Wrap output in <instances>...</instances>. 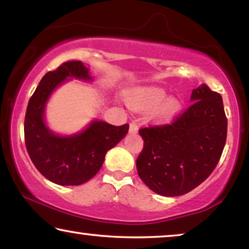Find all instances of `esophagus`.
Returning a JSON list of instances; mask_svg holds the SVG:
<instances>
[{
    "label": "esophagus",
    "instance_id": "esophagus-1",
    "mask_svg": "<svg viewBox=\"0 0 249 249\" xmlns=\"http://www.w3.org/2000/svg\"><path fill=\"white\" fill-rule=\"evenodd\" d=\"M138 132V125L136 124H130L129 125V134L130 135H135Z\"/></svg>",
    "mask_w": 249,
    "mask_h": 249
}]
</instances>
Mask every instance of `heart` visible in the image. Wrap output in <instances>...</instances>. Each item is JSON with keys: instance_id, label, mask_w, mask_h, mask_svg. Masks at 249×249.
Segmentation results:
<instances>
[{"instance_id": "obj_1", "label": "heart", "mask_w": 249, "mask_h": 249, "mask_svg": "<svg viewBox=\"0 0 249 249\" xmlns=\"http://www.w3.org/2000/svg\"><path fill=\"white\" fill-rule=\"evenodd\" d=\"M164 88L147 85L130 90L127 95L128 105L136 111H148L149 120L155 124H168L180 114L182 102L176 96H168Z\"/></svg>"}]
</instances>
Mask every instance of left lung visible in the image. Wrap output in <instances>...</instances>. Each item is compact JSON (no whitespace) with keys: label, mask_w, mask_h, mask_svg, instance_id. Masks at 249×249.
Instances as JSON below:
<instances>
[{"label":"left lung","mask_w":249,"mask_h":249,"mask_svg":"<svg viewBox=\"0 0 249 249\" xmlns=\"http://www.w3.org/2000/svg\"><path fill=\"white\" fill-rule=\"evenodd\" d=\"M190 102L171 124L139 130L144 148L136 161L138 176L159 195L189 193L212 173L222 154L228 121L221 95L202 84Z\"/></svg>","instance_id":"obj_1"}]
</instances>
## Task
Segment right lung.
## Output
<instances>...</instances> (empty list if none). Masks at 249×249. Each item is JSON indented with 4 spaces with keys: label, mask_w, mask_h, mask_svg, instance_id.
<instances>
[{
    "label": "right lung",
    "mask_w": 249,
    "mask_h": 249,
    "mask_svg": "<svg viewBox=\"0 0 249 249\" xmlns=\"http://www.w3.org/2000/svg\"><path fill=\"white\" fill-rule=\"evenodd\" d=\"M71 79L90 83L94 78L81 61H70L50 71L30 97L25 118L27 152L36 169L56 185L78 186L100 171L108 149L127 135L129 124L115 127L93 120L72 135H59L45 120L46 104L54 90Z\"/></svg>",
    "instance_id": "obj_1"
}]
</instances>
